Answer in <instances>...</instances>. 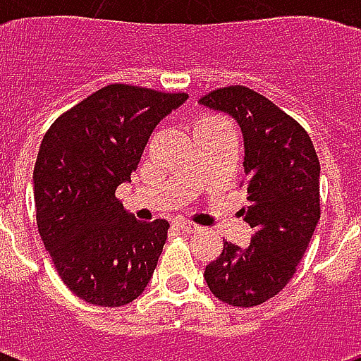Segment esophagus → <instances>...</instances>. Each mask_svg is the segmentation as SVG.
<instances>
[{
  "instance_id": "esophagus-1",
  "label": "esophagus",
  "mask_w": 361,
  "mask_h": 361,
  "mask_svg": "<svg viewBox=\"0 0 361 361\" xmlns=\"http://www.w3.org/2000/svg\"><path fill=\"white\" fill-rule=\"evenodd\" d=\"M178 228H180L181 232H187V234H197V232L202 231V226L195 225V223H191V221H185V219H180L178 223Z\"/></svg>"
}]
</instances>
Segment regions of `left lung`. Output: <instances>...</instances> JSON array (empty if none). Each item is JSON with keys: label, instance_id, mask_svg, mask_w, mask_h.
<instances>
[{"label": "left lung", "instance_id": "left-lung-1", "mask_svg": "<svg viewBox=\"0 0 361 361\" xmlns=\"http://www.w3.org/2000/svg\"><path fill=\"white\" fill-rule=\"evenodd\" d=\"M209 109L236 118L245 144L247 249L223 240V251L204 277L221 302L255 307L277 296L296 274L320 219V163L311 136L269 99L245 86H226L200 97Z\"/></svg>", "mask_w": 361, "mask_h": 361}]
</instances>
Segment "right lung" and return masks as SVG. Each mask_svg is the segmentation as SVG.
Listing matches in <instances>:
<instances>
[{
  "instance_id": "obj_1",
  "label": "right lung",
  "mask_w": 361,
  "mask_h": 361,
  "mask_svg": "<svg viewBox=\"0 0 361 361\" xmlns=\"http://www.w3.org/2000/svg\"><path fill=\"white\" fill-rule=\"evenodd\" d=\"M187 97L110 84L42 138L33 170L37 228L61 281L84 302L121 307L152 279L169 221H136L116 189L130 180L159 121Z\"/></svg>"
}]
</instances>
